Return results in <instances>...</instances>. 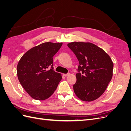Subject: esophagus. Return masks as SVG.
Segmentation results:
<instances>
[{
  "label": "esophagus",
  "instance_id": "esophagus-1",
  "mask_svg": "<svg viewBox=\"0 0 131 131\" xmlns=\"http://www.w3.org/2000/svg\"><path fill=\"white\" fill-rule=\"evenodd\" d=\"M70 74L69 73H67V74H63V75H64V77H68V75H69Z\"/></svg>",
  "mask_w": 131,
  "mask_h": 131
}]
</instances>
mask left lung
<instances>
[{
	"label": "left lung",
	"mask_w": 131,
	"mask_h": 131,
	"mask_svg": "<svg viewBox=\"0 0 131 131\" xmlns=\"http://www.w3.org/2000/svg\"><path fill=\"white\" fill-rule=\"evenodd\" d=\"M77 57L79 65L73 85L74 93L81 100L91 102L104 92L113 77V63L110 56L90 42H72L68 45Z\"/></svg>",
	"instance_id": "left-lung-1"
}]
</instances>
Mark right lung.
I'll return each mask as SVG.
<instances>
[{"label":"right lung","instance_id":"right-lung-1","mask_svg":"<svg viewBox=\"0 0 131 131\" xmlns=\"http://www.w3.org/2000/svg\"><path fill=\"white\" fill-rule=\"evenodd\" d=\"M62 45V42L41 43L28 51L18 62V80L33 99L41 101L49 98L61 80V74L53 70V57Z\"/></svg>","mask_w":131,"mask_h":131}]
</instances>
